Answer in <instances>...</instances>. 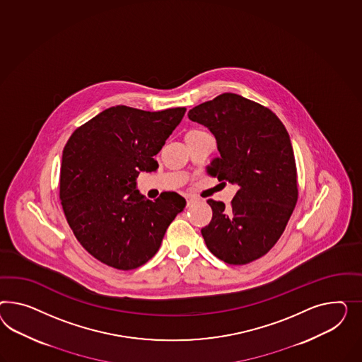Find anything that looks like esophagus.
<instances>
[{"label":"esophagus","mask_w":362,"mask_h":362,"mask_svg":"<svg viewBox=\"0 0 362 362\" xmlns=\"http://www.w3.org/2000/svg\"><path fill=\"white\" fill-rule=\"evenodd\" d=\"M195 197H189V196H188V197H187V206H192V204L195 203Z\"/></svg>","instance_id":"1"}]
</instances>
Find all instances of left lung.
<instances>
[{"mask_svg": "<svg viewBox=\"0 0 362 362\" xmlns=\"http://www.w3.org/2000/svg\"><path fill=\"white\" fill-rule=\"evenodd\" d=\"M188 118L215 136L220 156L206 173L238 186L230 206L212 199V220L202 229L206 247L229 264L266 255L284 232L298 202L290 136L269 107L235 93L192 107Z\"/></svg>", "mask_w": 362, "mask_h": 362, "instance_id": "8db88e82", "label": "left lung"}]
</instances>
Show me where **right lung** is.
<instances>
[{
	"instance_id": "add662e5",
	"label": "right lung",
	"mask_w": 362,
	"mask_h": 362,
	"mask_svg": "<svg viewBox=\"0 0 362 362\" xmlns=\"http://www.w3.org/2000/svg\"><path fill=\"white\" fill-rule=\"evenodd\" d=\"M186 107L146 112L117 105L69 137L60 167V202L78 243L100 262L133 270L156 255L185 197L141 195L137 176L158 168L156 156Z\"/></svg>"
}]
</instances>
